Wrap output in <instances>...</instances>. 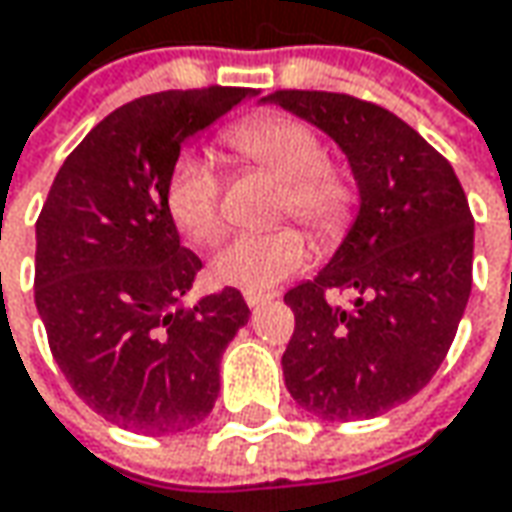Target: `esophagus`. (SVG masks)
<instances>
[{
  "instance_id": "34e87169",
  "label": "esophagus",
  "mask_w": 512,
  "mask_h": 512,
  "mask_svg": "<svg viewBox=\"0 0 512 512\" xmlns=\"http://www.w3.org/2000/svg\"><path fill=\"white\" fill-rule=\"evenodd\" d=\"M274 294H266V291H243V300H246V306H260V303H266V300H272Z\"/></svg>"
}]
</instances>
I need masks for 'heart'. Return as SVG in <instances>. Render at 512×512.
<instances>
[{
  "label": "heart",
  "mask_w": 512,
  "mask_h": 512,
  "mask_svg": "<svg viewBox=\"0 0 512 512\" xmlns=\"http://www.w3.org/2000/svg\"><path fill=\"white\" fill-rule=\"evenodd\" d=\"M223 144L243 164L269 172L280 181L277 218H294L311 235L334 243L357 215V184L348 169L328 161L320 133L291 115H252L223 133ZM223 184L218 172L198 155L172 161L164 184L169 221L184 238L209 243L221 235ZM309 257L300 229L246 232L223 243L212 257V280L221 286L266 291L297 272Z\"/></svg>",
  "instance_id": "heart-1"
}]
</instances>
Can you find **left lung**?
<instances>
[{
  "label": "left lung",
  "mask_w": 512,
  "mask_h": 512,
  "mask_svg": "<svg viewBox=\"0 0 512 512\" xmlns=\"http://www.w3.org/2000/svg\"><path fill=\"white\" fill-rule=\"evenodd\" d=\"M266 101L326 130L360 184V215L314 280L286 291L294 334L289 394L320 419L354 422L419 394L456 337L473 286L465 189L399 115L326 90H274ZM354 290L348 310L328 293Z\"/></svg>",
  "instance_id": "left-lung-1"
}]
</instances>
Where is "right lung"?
<instances>
[{
	"label": "right lung",
	"instance_id": "1",
	"mask_svg": "<svg viewBox=\"0 0 512 512\" xmlns=\"http://www.w3.org/2000/svg\"><path fill=\"white\" fill-rule=\"evenodd\" d=\"M243 87L167 90L118 107L67 155L36 221V309L53 360L96 414L124 431L178 433L209 416L226 345L249 320L238 289L186 311L201 257L164 206L189 135Z\"/></svg>",
	"mask_w": 512,
	"mask_h": 512
}]
</instances>
